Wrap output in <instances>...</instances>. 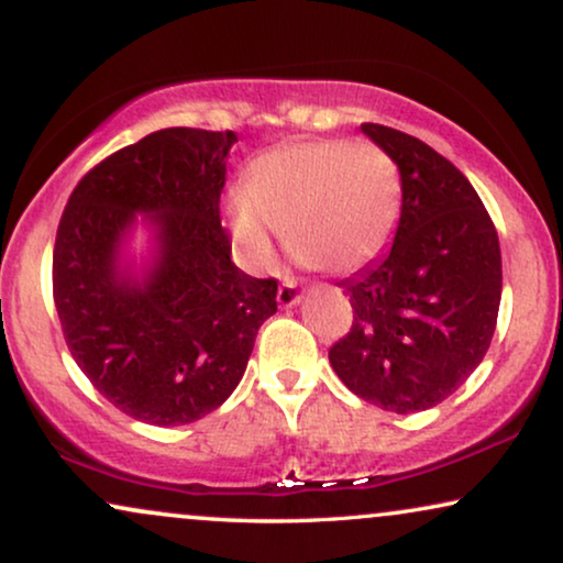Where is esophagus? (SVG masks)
I'll list each match as a JSON object with an SVG mask.
<instances>
[{"instance_id":"obj_1","label":"esophagus","mask_w":563,"mask_h":563,"mask_svg":"<svg viewBox=\"0 0 563 563\" xmlns=\"http://www.w3.org/2000/svg\"><path fill=\"white\" fill-rule=\"evenodd\" d=\"M299 289H297V282L295 279H287V282H282V287H279V291H276V299H279V305L282 307H291V305H297L299 302Z\"/></svg>"}]
</instances>
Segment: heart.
Here are the masks:
<instances>
[{
    "mask_svg": "<svg viewBox=\"0 0 563 563\" xmlns=\"http://www.w3.org/2000/svg\"><path fill=\"white\" fill-rule=\"evenodd\" d=\"M402 212V179L382 145L307 137L266 151L249 187L228 197L230 230L251 266H266L276 238L305 264L349 274L387 249Z\"/></svg>",
    "mask_w": 563,
    "mask_h": 563,
    "instance_id": "1",
    "label": "heart"
}]
</instances>
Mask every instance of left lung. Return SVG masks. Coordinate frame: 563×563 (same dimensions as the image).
<instances>
[{
  "mask_svg": "<svg viewBox=\"0 0 563 563\" xmlns=\"http://www.w3.org/2000/svg\"><path fill=\"white\" fill-rule=\"evenodd\" d=\"M361 130L399 166L402 214L387 256L338 284L353 322L328 358L353 395L420 412L453 395L489 349L503 297L499 238L449 158L395 128Z\"/></svg>",
  "mask_w": 563,
  "mask_h": 563,
  "instance_id": "obj_1",
  "label": "left lung"
}]
</instances>
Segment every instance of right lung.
Here are the masks:
<instances>
[{
	"mask_svg": "<svg viewBox=\"0 0 563 563\" xmlns=\"http://www.w3.org/2000/svg\"><path fill=\"white\" fill-rule=\"evenodd\" d=\"M233 130L166 128L84 174L53 245V299L66 345L107 402L151 426H187L241 382L276 279L230 261L220 222ZM135 211H151L159 261L137 285L117 272Z\"/></svg>",
	"mask_w": 563,
	"mask_h": 563,
	"instance_id": "add662e5",
	"label": "right lung"
}]
</instances>
